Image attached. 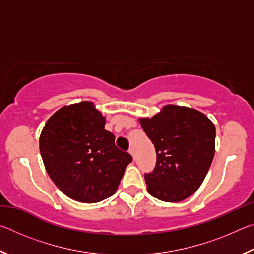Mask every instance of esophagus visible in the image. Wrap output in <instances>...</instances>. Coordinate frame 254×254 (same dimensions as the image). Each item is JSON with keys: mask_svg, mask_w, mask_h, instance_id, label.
Returning a JSON list of instances; mask_svg holds the SVG:
<instances>
[{"mask_svg": "<svg viewBox=\"0 0 254 254\" xmlns=\"http://www.w3.org/2000/svg\"><path fill=\"white\" fill-rule=\"evenodd\" d=\"M128 153H130L131 156L133 157V159H134V149H133V148H130V149H128Z\"/></svg>", "mask_w": 254, "mask_h": 254, "instance_id": "34e87169", "label": "esophagus"}]
</instances>
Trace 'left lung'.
<instances>
[{"label":"left lung","mask_w":254,"mask_h":254,"mask_svg":"<svg viewBox=\"0 0 254 254\" xmlns=\"http://www.w3.org/2000/svg\"><path fill=\"white\" fill-rule=\"evenodd\" d=\"M139 122L157 153L153 171L144 175L149 194L168 203L188 198L200 187L212 165L214 123L199 111L173 104Z\"/></svg>","instance_id":"obj_1"}]
</instances>
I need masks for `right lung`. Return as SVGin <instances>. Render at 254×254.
I'll use <instances>...</instances> for the list:
<instances>
[{"label": "right lung", "instance_id": "add662e5", "mask_svg": "<svg viewBox=\"0 0 254 254\" xmlns=\"http://www.w3.org/2000/svg\"><path fill=\"white\" fill-rule=\"evenodd\" d=\"M39 147L49 177L64 194L80 203H98L115 194L127 166L105 130V118L93 102L63 106L42 128Z\"/></svg>", "mask_w": 254, "mask_h": 254}]
</instances>
